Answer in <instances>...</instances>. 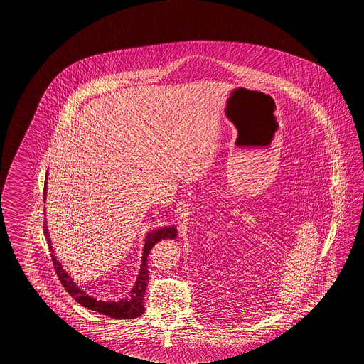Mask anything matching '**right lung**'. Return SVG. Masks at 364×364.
<instances>
[{
    "mask_svg": "<svg viewBox=\"0 0 364 364\" xmlns=\"http://www.w3.org/2000/svg\"><path fill=\"white\" fill-rule=\"evenodd\" d=\"M45 196H46V181H45L44 198ZM44 233L45 237L48 240V245L52 251L50 257H52V262L55 265V274L58 276V280L61 282V284L65 288L66 292L72 298L75 299L81 306H84L85 309L96 311V312L107 315V316L113 318V319H134V318L141 316L144 311H145V309H144V296H145V289H146V284H148V280H149V271H148V264H146L148 255L151 252V250H152V247L156 242H161L164 239H175L177 236V230L175 227H164V228H159L156 231H151L145 236L143 262H141L137 280H136L134 286L131 289L129 295L125 299L119 300V301H102V300H97L96 298H92V296L87 295L72 280L69 274H66L63 265L60 264V262L55 259V256L53 255L55 251H53V247L50 244V239H49L46 227H44Z\"/></svg>",
    "mask_w": 364,
    "mask_h": 364,
    "instance_id": "obj_1",
    "label": "right lung"
}]
</instances>
